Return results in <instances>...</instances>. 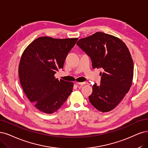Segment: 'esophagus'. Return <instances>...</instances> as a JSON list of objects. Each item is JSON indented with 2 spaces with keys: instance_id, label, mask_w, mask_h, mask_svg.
<instances>
[{
  "instance_id": "34e87169",
  "label": "esophagus",
  "mask_w": 148,
  "mask_h": 148,
  "mask_svg": "<svg viewBox=\"0 0 148 148\" xmlns=\"http://www.w3.org/2000/svg\"><path fill=\"white\" fill-rule=\"evenodd\" d=\"M88 84V82H77V85L82 86V85H85V84Z\"/></svg>"
}]
</instances>
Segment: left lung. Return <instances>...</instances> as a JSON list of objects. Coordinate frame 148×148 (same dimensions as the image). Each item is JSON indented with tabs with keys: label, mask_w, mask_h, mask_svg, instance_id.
Returning a JSON list of instances; mask_svg holds the SVG:
<instances>
[{
	"label": "left lung",
	"mask_w": 148,
	"mask_h": 148,
	"mask_svg": "<svg viewBox=\"0 0 148 148\" xmlns=\"http://www.w3.org/2000/svg\"><path fill=\"white\" fill-rule=\"evenodd\" d=\"M76 45L90 57L92 68L103 71L101 85L92 86L90 103L100 112L111 111L132 84L134 63L127 47L119 38L102 32L82 38Z\"/></svg>",
	"instance_id": "obj_1"
}]
</instances>
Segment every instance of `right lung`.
<instances>
[{
  "instance_id": "add662e5",
  "label": "right lung",
  "mask_w": 148,
  "mask_h": 148,
  "mask_svg": "<svg viewBox=\"0 0 148 148\" xmlns=\"http://www.w3.org/2000/svg\"><path fill=\"white\" fill-rule=\"evenodd\" d=\"M77 40L40 37L24 51L19 66L20 82L28 99L41 112H56L73 91V82L58 80L54 75L63 68Z\"/></svg>"
}]
</instances>
